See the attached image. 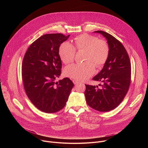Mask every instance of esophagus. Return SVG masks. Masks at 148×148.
<instances>
[{
	"mask_svg": "<svg viewBox=\"0 0 148 148\" xmlns=\"http://www.w3.org/2000/svg\"><path fill=\"white\" fill-rule=\"evenodd\" d=\"M73 83L75 84H75H78V83L79 82H78V81H77V80H73Z\"/></svg>",
	"mask_w": 148,
	"mask_h": 148,
	"instance_id": "34e87169",
	"label": "esophagus"
}]
</instances>
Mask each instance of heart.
I'll use <instances>...</instances> for the list:
<instances>
[{
    "label": "heart",
    "mask_w": 148,
    "mask_h": 148,
    "mask_svg": "<svg viewBox=\"0 0 148 148\" xmlns=\"http://www.w3.org/2000/svg\"><path fill=\"white\" fill-rule=\"evenodd\" d=\"M74 45L75 48L69 42L65 41L60 45L58 54L62 62L64 64L71 62L74 58L75 49L85 50L84 61H86L67 66L64 70V74L66 77L77 81L86 80L94 74V64L100 67L107 61L110 52L109 46L105 40L88 34L75 37Z\"/></svg>",
    "instance_id": "b5f03b06"
}]
</instances>
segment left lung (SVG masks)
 <instances>
[{"instance_id": "1", "label": "left lung", "mask_w": 148, "mask_h": 148, "mask_svg": "<svg viewBox=\"0 0 148 148\" xmlns=\"http://www.w3.org/2000/svg\"><path fill=\"white\" fill-rule=\"evenodd\" d=\"M94 33L102 34L107 39L110 52L103 69L92 78L102 82L101 88L97 86L86 85L84 94L90 107L100 112H108L118 106L128 91L131 62L127 51L119 40L103 31Z\"/></svg>"}]
</instances>
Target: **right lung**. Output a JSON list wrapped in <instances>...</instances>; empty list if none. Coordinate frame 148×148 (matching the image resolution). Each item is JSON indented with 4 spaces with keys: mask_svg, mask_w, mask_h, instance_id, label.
Listing matches in <instances>:
<instances>
[{
    "mask_svg": "<svg viewBox=\"0 0 148 148\" xmlns=\"http://www.w3.org/2000/svg\"><path fill=\"white\" fill-rule=\"evenodd\" d=\"M70 35L47 34L30 46L22 63V78L26 93L34 106L46 113H55L65 107L73 82L69 78L58 82L61 60L59 47Z\"/></svg>",
    "mask_w": 148,
    "mask_h": 148,
    "instance_id": "add662e5",
    "label": "right lung"
}]
</instances>
